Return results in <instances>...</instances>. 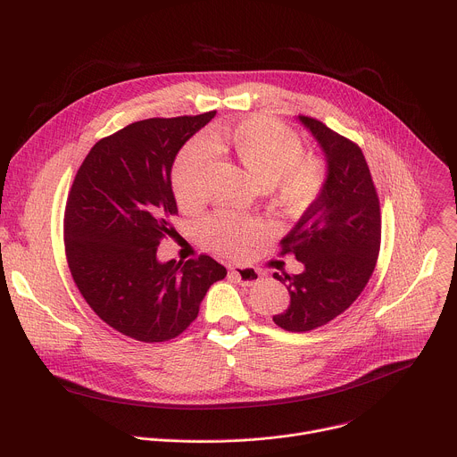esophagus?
<instances>
[{"mask_svg": "<svg viewBox=\"0 0 457 457\" xmlns=\"http://www.w3.org/2000/svg\"><path fill=\"white\" fill-rule=\"evenodd\" d=\"M231 277L240 284V286H256L260 282V273L253 268L247 266H235L231 268Z\"/></svg>", "mask_w": 457, "mask_h": 457, "instance_id": "esophagus-1", "label": "esophagus"}]
</instances>
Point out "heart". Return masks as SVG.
<instances>
[{"instance_id": "obj_1", "label": "heart", "mask_w": 457, "mask_h": 457, "mask_svg": "<svg viewBox=\"0 0 457 457\" xmlns=\"http://www.w3.org/2000/svg\"><path fill=\"white\" fill-rule=\"evenodd\" d=\"M226 150L262 186L275 191V201L289 212L311 206L328 180L325 162L303 155V143L296 132L271 117H249L215 134L210 143L195 139L179 154L171 187L182 210H195L203 201L206 173L213 150ZM266 235V226L231 212H215L201 222L203 240L217 253L244 256Z\"/></svg>"}]
</instances>
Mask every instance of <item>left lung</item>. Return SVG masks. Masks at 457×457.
<instances>
[{
	"instance_id": "obj_1",
	"label": "left lung",
	"mask_w": 457,
	"mask_h": 457,
	"mask_svg": "<svg viewBox=\"0 0 457 457\" xmlns=\"http://www.w3.org/2000/svg\"><path fill=\"white\" fill-rule=\"evenodd\" d=\"M298 119L325 154L328 180L280 240V254L293 253L303 271L275 273L291 302L273 321L286 331L307 333L349 309L365 289L379 253L381 215L361 148L318 119Z\"/></svg>"
}]
</instances>
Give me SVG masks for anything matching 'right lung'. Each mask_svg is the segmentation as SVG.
<instances>
[{
	"label": "right lung",
	"mask_w": 457,
	"mask_h": 457,
	"mask_svg": "<svg viewBox=\"0 0 457 457\" xmlns=\"http://www.w3.org/2000/svg\"><path fill=\"white\" fill-rule=\"evenodd\" d=\"M154 117L94 145L64 208V253L92 311L117 333L168 342L197 318L212 284L228 271L208 254L161 264L157 245L173 237L171 166L184 143L213 117Z\"/></svg>",
	"instance_id": "add662e5"
}]
</instances>
